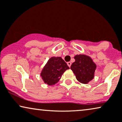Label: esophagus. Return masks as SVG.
Segmentation results:
<instances>
[{
  "label": "esophagus",
  "mask_w": 122,
  "mask_h": 122,
  "mask_svg": "<svg viewBox=\"0 0 122 122\" xmlns=\"http://www.w3.org/2000/svg\"><path fill=\"white\" fill-rule=\"evenodd\" d=\"M67 65L69 66V67H70L71 65V62H68L67 63Z\"/></svg>",
  "instance_id": "obj_1"
}]
</instances>
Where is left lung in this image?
<instances>
[{"instance_id": "1", "label": "left lung", "mask_w": 122, "mask_h": 122, "mask_svg": "<svg viewBox=\"0 0 122 122\" xmlns=\"http://www.w3.org/2000/svg\"><path fill=\"white\" fill-rule=\"evenodd\" d=\"M74 58L75 61L71 65V70L78 81L88 84L94 79L97 65L90 56L86 55H76Z\"/></svg>"}]
</instances>
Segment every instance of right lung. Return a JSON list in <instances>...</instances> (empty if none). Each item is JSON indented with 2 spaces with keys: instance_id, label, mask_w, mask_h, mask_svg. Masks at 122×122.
Returning a JSON list of instances; mask_svg holds the SVG:
<instances>
[{
  "instance_id": "1",
  "label": "right lung",
  "mask_w": 122,
  "mask_h": 122,
  "mask_svg": "<svg viewBox=\"0 0 122 122\" xmlns=\"http://www.w3.org/2000/svg\"><path fill=\"white\" fill-rule=\"evenodd\" d=\"M69 69L61 57H52L42 69L40 75L45 84L53 85L58 82L65 71Z\"/></svg>"
}]
</instances>
